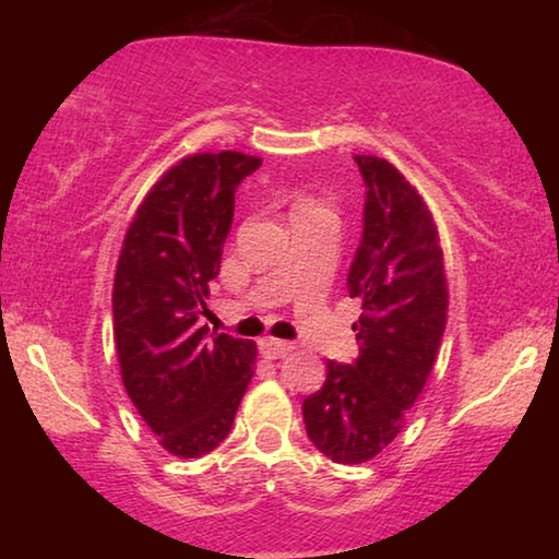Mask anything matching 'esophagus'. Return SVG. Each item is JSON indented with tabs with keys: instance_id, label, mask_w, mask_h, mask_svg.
Wrapping results in <instances>:
<instances>
[{
	"instance_id": "esophagus-1",
	"label": "esophagus",
	"mask_w": 559,
	"mask_h": 559,
	"mask_svg": "<svg viewBox=\"0 0 559 559\" xmlns=\"http://www.w3.org/2000/svg\"><path fill=\"white\" fill-rule=\"evenodd\" d=\"M259 349H261L263 357L276 359V357L293 353V343H286V340H276V337H266V340H261V343H259Z\"/></svg>"
}]
</instances>
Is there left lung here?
<instances>
[{
  "label": "left lung",
  "instance_id": "obj_1",
  "mask_svg": "<svg viewBox=\"0 0 559 559\" xmlns=\"http://www.w3.org/2000/svg\"><path fill=\"white\" fill-rule=\"evenodd\" d=\"M367 185L365 231L347 276L362 300L355 365L328 362L302 402L306 431L335 463H365L404 429L437 362L449 283L437 222L409 179L384 157L355 155Z\"/></svg>",
  "mask_w": 559,
  "mask_h": 559
}]
</instances>
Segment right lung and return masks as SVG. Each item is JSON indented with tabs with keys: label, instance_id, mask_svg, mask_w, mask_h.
Returning <instances> with one entry per match:
<instances>
[{
	"label": "right lung",
	"instance_id": "obj_1",
	"mask_svg": "<svg viewBox=\"0 0 559 559\" xmlns=\"http://www.w3.org/2000/svg\"><path fill=\"white\" fill-rule=\"evenodd\" d=\"M259 167L261 157L236 150L182 157L150 187L122 239L112 281L120 377L177 459L219 447L257 370V343L210 335L200 313L222 266L236 185Z\"/></svg>",
	"mask_w": 559,
	"mask_h": 559
}]
</instances>
